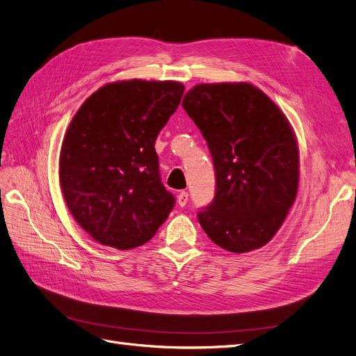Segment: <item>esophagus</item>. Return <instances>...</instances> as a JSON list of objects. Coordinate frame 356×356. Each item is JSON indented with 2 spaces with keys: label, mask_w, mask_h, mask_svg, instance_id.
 I'll return each mask as SVG.
<instances>
[{
  "label": "esophagus",
  "mask_w": 356,
  "mask_h": 356,
  "mask_svg": "<svg viewBox=\"0 0 356 356\" xmlns=\"http://www.w3.org/2000/svg\"><path fill=\"white\" fill-rule=\"evenodd\" d=\"M177 202H178L179 207H186L187 202H188V193L187 191H181L179 195H178V197H177Z\"/></svg>",
  "instance_id": "34e87169"
}]
</instances>
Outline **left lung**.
<instances>
[{
    "mask_svg": "<svg viewBox=\"0 0 356 356\" xmlns=\"http://www.w3.org/2000/svg\"><path fill=\"white\" fill-rule=\"evenodd\" d=\"M182 108L207 139L215 197L197 218L209 239L234 254L270 242L298 190V145L285 114L250 83H202Z\"/></svg>",
    "mask_w": 356,
    "mask_h": 356,
    "instance_id": "obj_1",
    "label": "left lung"
}]
</instances>
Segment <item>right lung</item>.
Masks as SVG:
<instances>
[{
  "label": "right lung",
  "mask_w": 356,
  "mask_h": 356,
  "mask_svg": "<svg viewBox=\"0 0 356 356\" xmlns=\"http://www.w3.org/2000/svg\"><path fill=\"white\" fill-rule=\"evenodd\" d=\"M182 93L170 80L108 83L72 117L60 147V188L75 221L101 245H144L174 208L154 143Z\"/></svg>",
  "instance_id": "obj_1"
}]
</instances>
